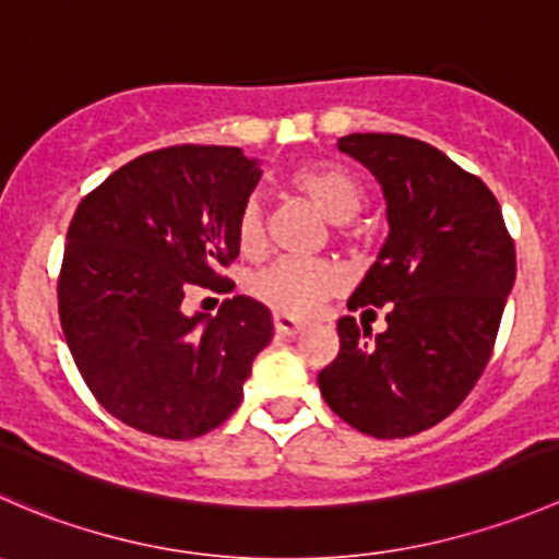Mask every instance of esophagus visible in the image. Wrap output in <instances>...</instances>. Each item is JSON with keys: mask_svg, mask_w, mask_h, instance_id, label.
Masks as SVG:
<instances>
[{"mask_svg": "<svg viewBox=\"0 0 559 559\" xmlns=\"http://www.w3.org/2000/svg\"><path fill=\"white\" fill-rule=\"evenodd\" d=\"M273 324H275V332H281V335H297V332L306 330V321H300L297 316H289V313H275Z\"/></svg>", "mask_w": 559, "mask_h": 559, "instance_id": "esophagus-1", "label": "esophagus"}]
</instances>
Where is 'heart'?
<instances>
[{"instance_id": "b5f03b06", "label": "heart", "mask_w": 559, "mask_h": 559, "mask_svg": "<svg viewBox=\"0 0 559 559\" xmlns=\"http://www.w3.org/2000/svg\"><path fill=\"white\" fill-rule=\"evenodd\" d=\"M289 183L332 224H348L365 205V186L359 183L357 175L330 162L300 167L292 173ZM238 243L248 257L264 248V213L259 202H248L240 213ZM335 270L326 264L281 259L253 278V292L275 311L306 313L335 289Z\"/></svg>"}]
</instances>
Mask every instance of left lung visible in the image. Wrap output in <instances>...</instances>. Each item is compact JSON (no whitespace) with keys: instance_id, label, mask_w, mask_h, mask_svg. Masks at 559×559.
Wrapping results in <instances>:
<instances>
[{"instance_id":"8db88e82","label":"left lung","mask_w":559,"mask_h":559,"mask_svg":"<svg viewBox=\"0 0 559 559\" xmlns=\"http://www.w3.org/2000/svg\"><path fill=\"white\" fill-rule=\"evenodd\" d=\"M337 151L368 167L389 235L348 308H386V330L337 319L341 352L319 373L321 397L373 438H408L467 397L492 357L514 289V240L481 178L403 134L354 132Z\"/></svg>"}]
</instances>
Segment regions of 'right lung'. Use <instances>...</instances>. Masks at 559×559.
Returning a JSON list of instances; mask_svg holds the SVG:
<instances>
[{
    "instance_id": "obj_1",
    "label": "right lung",
    "mask_w": 559,
    "mask_h": 559,
    "mask_svg": "<svg viewBox=\"0 0 559 559\" xmlns=\"http://www.w3.org/2000/svg\"><path fill=\"white\" fill-rule=\"evenodd\" d=\"M262 178L233 145H173L138 156L78 205L59 275L67 346L99 405L140 432L186 441L243 400L273 337L262 302L233 297L189 313L197 286L224 289L238 222ZM235 286V284H233Z\"/></svg>"
}]
</instances>
